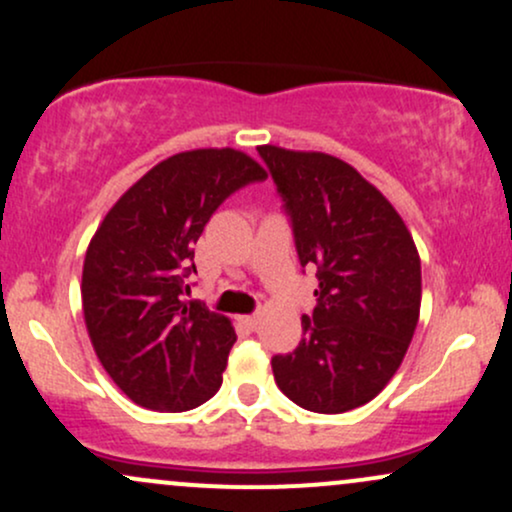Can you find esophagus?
Instances as JSON below:
<instances>
[{"label": "esophagus", "instance_id": "1", "mask_svg": "<svg viewBox=\"0 0 512 512\" xmlns=\"http://www.w3.org/2000/svg\"><path fill=\"white\" fill-rule=\"evenodd\" d=\"M238 320L243 322L245 327H250V330H255L257 322H260V317H257V315H243V317H238Z\"/></svg>", "mask_w": 512, "mask_h": 512}]
</instances>
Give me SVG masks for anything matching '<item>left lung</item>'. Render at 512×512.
<instances>
[{"mask_svg":"<svg viewBox=\"0 0 512 512\" xmlns=\"http://www.w3.org/2000/svg\"><path fill=\"white\" fill-rule=\"evenodd\" d=\"M291 216L301 267H317L303 339L272 358L298 407L342 414L378 395L407 354L421 308V260L402 216L361 173L322 151L257 146Z\"/></svg>","mask_w":512,"mask_h":512,"instance_id":"8db88e82","label":"left lung"}]
</instances>
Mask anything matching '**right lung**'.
<instances>
[{
    "label": "right lung",
    "instance_id": "obj_1",
    "mask_svg": "<svg viewBox=\"0 0 512 512\" xmlns=\"http://www.w3.org/2000/svg\"><path fill=\"white\" fill-rule=\"evenodd\" d=\"M267 178L236 149H192L161 161L113 204L81 274L88 337L134 404L187 411L219 392L236 330L226 315L182 301L192 245L219 204Z\"/></svg>",
    "mask_w": 512,
    "mask_h": 512
}]
</instances>
